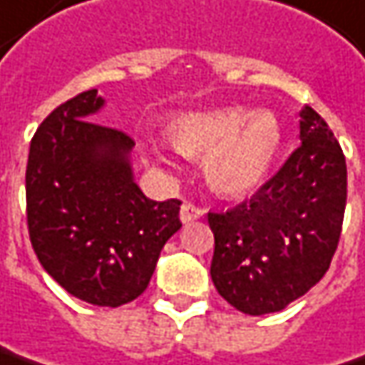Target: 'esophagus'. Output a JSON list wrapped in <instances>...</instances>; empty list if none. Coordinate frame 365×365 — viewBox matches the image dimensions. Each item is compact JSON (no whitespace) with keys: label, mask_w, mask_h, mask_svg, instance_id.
Listing matches in <instances>:
<instances>
[{"label":"esophagus","mask_w":365,"mask_h":365,"mask_svg":"<svg viewBox=\"0 0 365 365\" xmlns=\"http://www.w3.org/2000/svg\"><path fill=\"white\" fill-rule=\"evenodd\" d=\"M202 215H205V211H202L200 207H196V205H192V202H183V205H182V211H180V219H182L183 223L196 221V219H200Z\"/></svg>","instance_id":"obj_1"}]
</instances>
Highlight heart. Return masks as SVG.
I'll return each instance as SVG.
<instances>
[{
  "mask_svg": "<svg viewBox=\"0 0 365 365\" xmlns=\"http://www.w3.org/2000/svg\"><path fill=\"white\" fill-rule=\"evenodd\" d=\"M169 135L183 154L205 156V180L225 196H245L257 190L282 146L280 120L274 113H247L240 106L175 116ZM152 154L171 163V156L158 146H152Z\"/></svg>",
  "mask_w": 365,
  "mask_h": 365,
  "instance_id": "heart-1",
  "label": "heart"
}]
</instances>
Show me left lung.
Listing matches in <instances>:
<instances>
[{"label": "left lung", "mask_w": 365, "mask_h": 365, "mask_svg": "<svg viewBox=\"0 0 365 365\" xmlns=\"http://www.w3.org/2000/svg\"><path fill=\"white\" fill-rule=\"evenodd\" d=\"M347 205L341 144L312 106L301 110V146L250 200L209 213L211 278L238 312H282L324 278Z\"/></svg>", "instance_id": "1"}]
</instances>
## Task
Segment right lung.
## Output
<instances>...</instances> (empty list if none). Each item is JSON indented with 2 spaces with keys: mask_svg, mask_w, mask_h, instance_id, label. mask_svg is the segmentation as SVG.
Returning a JSON list of instances; mask_svg holds the SVG:
<instances>
[{
  "mask_svg": "<svg viewBox=\"0 0 365 365\" xmlns=\"http://www.w3.org/2000/svg\"><path fill=\"white\" fill-rule=\"evenodd\" d=\"M102 106L89 89L39 125L26 163V223L39 263L66 292L118 307L146 290L182 227V200L144 196L129 163L135 142L91 120Z\"/></svg>",
  "mask_w": 365,
  "mask_h": 365,
  "instance_id": "obj_1",
  "label": "right lung"
}]
</instances>
